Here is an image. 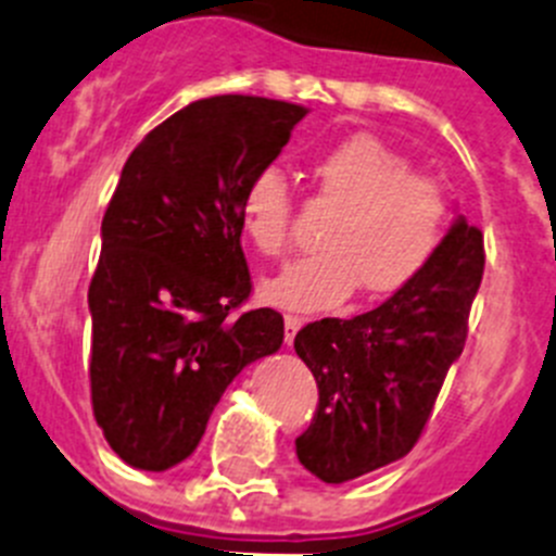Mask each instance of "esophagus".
<instances>
[{
	"label": "esophagus",
	"instance_id": "1",
	"mask_svg": "<svg viewBox=\"0 0 556 556\" xmlns=\"http://www.w3.org/2000/svg\"><path fill=\"white\" fill-rule=\"evenodd\" d=\"M304 326V318H299V315H285V342H293L295 331L302 329Z\"/></svg>",
	"mask_w": 556,
	"mask_h": 556
}]
</instances>
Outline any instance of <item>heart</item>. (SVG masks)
<instances>
[{
    "label": "heart",
    "mask_w": 556,
    "mask_h": 556,
    "mask_svg": "<svg viewBox=\"0 0 556 556\" xmlns=\"http://www.w3.org/2000/svg\"><path fill=\"white\" fill-rule=\"evenodd\" d=\"M318 197L337 207L324 252L299 261L263 285L274 307L320 313L359 293L383 299L406 288L433 261L450 225L444 189L414 173L397 150L370 134L342 139L313 161ZM241 225L266 257H285L293 194L282 169L266 167L241 194Z\"/></svg>",
    "instance_id": "b5f03b06"
}]
</instances>
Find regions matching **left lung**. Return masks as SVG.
Wrapping results in <instances>:
<instances>
[{
    "label": "left lung",
    "instance_id": "obj_1",
    "mask_svg": "<svg viewBox=\"0 0 556 556\" xmlns=\"http://www.w3.org/2000/svg\"><path fill=\"white\" fill-rule=\"evenodd\" d=\"M482 268V232L458 216L422 274L381 307L295 334L318 383L313 422L295 439L304 469L345 482L412 453L464 351Z\"/></svg>",
    "mask_w": 556,
    "mask_h": 556
}]
</instances>
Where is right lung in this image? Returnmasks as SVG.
Instances as JSON below:
<instances>
[{
  "instance_id": "add662e5",
  "label": "right lung",
  "mask_w": 556,
  "mask_h": 556,
  "mask_svg": "<svg viewBox=\"0 0 556 556\" xmlns=\"http://www.w3.org/2000/svg\"><path fill=\"white\" fill-rule=\"evenodd\" d=\"M304 114L271 98H205L128 155L87 302L92 414L134 469L189 458L232 378L282 345L277 309H241L252 293L241 194Z\"/></svg>"
}]
</instances>
